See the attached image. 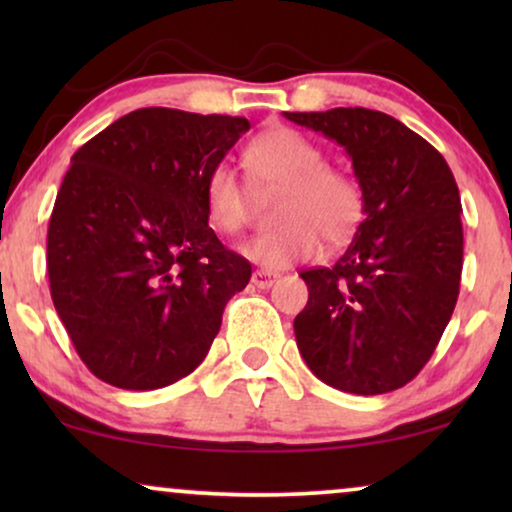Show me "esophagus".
Here are the masks:
<instances>
[{
    "mask_svg": "<svg viewBox=\"0 0 512 512\" xmlns=\"http://www.w3.org/2000/svg\"><path fill=\"white\" fill-rule=\"evenodd\" d=\"M279 279L277 272H268V270H254L251 272V284L256 286V289H270L272 284H275Z\"/></svg>",
    "mask_w": 512,
    "mask_h": 512,
    "instance_id": "obj_1",
    "label": "esophagus"
}]
</instances>
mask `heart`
<instances>
[{
  "mask_svg": "<svg viewBox=\"0 0 512 512\" xmlns=\"http://www.w3.org/2000/svg\"><path fill=\"white\" fill-rule=\"evenodd\" d=\"M249 179L258 188H279L275 219L242 244V256L265 270H284L317 256L321 237L345 242L363 216V191L352 174L326 165L324 151L291 128H270L244 149ZM205 209L221 233H240L251 214V193L233 165L216 163L205 177Z\"/></svg>",
  "mask_w": 512,
  "mask_h": 512,
  "instance_id": "obj_1",
  "label": "heart"
}]
</instances>
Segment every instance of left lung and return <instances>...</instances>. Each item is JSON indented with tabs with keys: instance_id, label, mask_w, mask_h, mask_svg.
<instances>
[{
	"instance_id": "1",
	"label": "left lung",
	"mask_w": 512,
	"mask_h": 512,
	"mask_svg": "<svg viewBox=\"0 0 512 512\" xmlns=\"http://www.w3.org/2000/svg\"><path fill=\"white\" fill-rule=\"evenodd\" d=\"M340 144L363 191V221L331 268L300 272L305 310L293 331L328 387L375 396L401 389L431 359L457 305L464 230L445 158L394 116L363 107L284 111Z\"/></svg>"
}]
</instances>
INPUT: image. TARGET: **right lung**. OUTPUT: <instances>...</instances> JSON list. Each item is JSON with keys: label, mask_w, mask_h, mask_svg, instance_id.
Returning <instances> with one entry per match:
<instances>
[{"label": "right lung", "mask_w": 512, "mask_h": 512, "mask_svg": "<svg viewBox=\"0 0 512 512\" xmlns=\"http://www.w3.org/2000/svg\"><path fill=\"white\" fill-rule=\"evenodd\" d=\"M249 130L242 116L149 107L72 156L48 223L55 312L111 387L149 391L205 359L223 307L249 284L205 209V177Z\"/></svg>", "instance_id": "right-lung-1"}]
</instances>
